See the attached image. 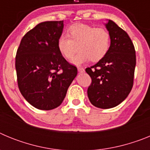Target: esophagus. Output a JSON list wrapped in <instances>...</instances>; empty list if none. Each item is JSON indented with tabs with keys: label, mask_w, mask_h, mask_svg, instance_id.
<instances>
[{
	"label": "esophagus",
	"mask_w": 150,
	"mask_h": 150,
	"mask_svg": "<svg viewBox=\"0 0 150 150\" xmlns=\"http://www.w3.org/2000/svg\"><path fill=\"white\" fill-rule=\"evenodd\" d=\"M78 71L79 73H84L85 72V69L83 67H78Z\"/></svg>",
	"instance_id": "34e87169"
}]
</instances>
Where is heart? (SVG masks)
Instances as JSON below:
<instances>
[{"mask_svg":"<svg viewBox=\"0 0 150 150\" xmlns=\"http://www.w3.org/2000/svg\"><path fill=\"white\" fill-rule=\"evenodd\" d=\"M67 34H62L57 41L60 53L69 59L74 55L76 46L79 44V52L74 55L71 62L79 66L88 61L98 62L107 53L111 43L109 31L83 23L71 25Z\"/></svg>","mask_w":150,"mask_h":150,"instance_id":"b5f03b06","label":"heart"}]
</instances>
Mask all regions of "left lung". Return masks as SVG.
Masks as SVG:
<instances>
[{
    "label": "left lung",
    "instance_id": "8db88e82",
    "mask_svg": "<svg viewBox=\"0 0 150 150\" xmlns=\"http://www.w3.org/2000/svg\"><path fill=\"white\" fill-rule=\"evenodd\" d=\"M104 25L111 37L109 50L86 71L91 78L87 91L90 102L98 108L109 109L121 104L132 90L136 55L132 40L124 30L110 19Z\"/></svg>",
    "mask_w": 150,
    "mask_h": 150
}]
</instances>
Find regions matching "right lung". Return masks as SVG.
Instances as JSON below:
<instances>
[{"mask_svg":"<svg viewBox=\"0 0 150 150\" xmlns=\"http://www.w3.org/2000/svg\"><path fill=\"white\" fill-rule=\"evenodd\" d=\"M63 21L39 23L22 38L16 56L18 88L29 104L50 110L62 104L77 68L64 59L57 46Z\"/></svg>","mask_w":150,"mask_h":150,"instance_id":"add662e5","label":"right lung"}]
</instances>
